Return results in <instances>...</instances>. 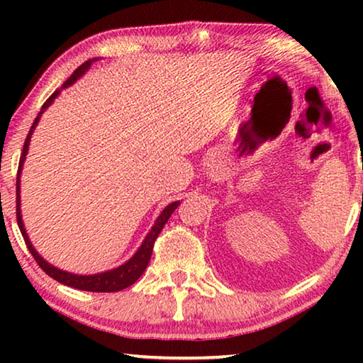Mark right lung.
Instances as JSON below:
<instances>
[{"mask_svg": "<svg viewBox=\"0 0 363 363\" xmlns=\"http://www.w3.org/2000/svg\"><path fill=\"white\" fill-rule=\"evenodd\" d=\"M94 60V59H93ZM93 60H86L84 64H82L78 67V69L72 73V77L67 79L64 83L62 88H69L70 84H73L77 82V79L83 75V73L89 69V65L93 64ZM60 93V89H56L54 93L48 97V101L43 104V107L40 110L38 116H36L32 128H30L28 131V136L26 139V143H23V150H22V155L19 160V171H17V182H16V205H17V224H19V229L22 232V237L23 240H26V245L30 253L35 257V261L38 262V266L45 270V272L49 275V277H52L54 280H57L59 284H64L67 286H72V288H77V290H83V291H96V293H113V291H120V290H125L130 285H133L134 281H136L140 275L144 274V270L147 267V264L150 261V256H152V251H153V243H155L158 233L162 232V229L167 224V220L169 219L171 214L179 205V201H173V203H169L164 210L160 214L158 219L155 220V224H153L152 230L147 233L145 240L140 245V248L138 250V253L134 255L130 261L123 264V266L116 267L113 270H107V272H102V274H94V275H77V274H70V272H65V270H60L57 267L51 266V264L46 262L43 257L36 253L35 248L32 247V243L28 240V235L26 232V227H23L22 223V216H21V171L23 167V162H26V155L28 152V144H30V138H32V133L35 130V126L38 125L40 121V116L41 113L45 112V110L51 106L52 101L56 99L57 94Z\"/></svg>", "mask_w": 363, "mask_h": 363, "instance_id": "add662e5", "label": "right lung"}]
</instances>
